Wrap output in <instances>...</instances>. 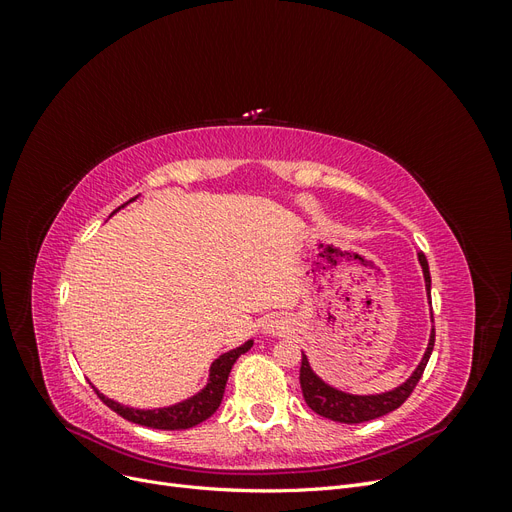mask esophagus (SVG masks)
<instances>
[{"label":"esophagus","mask_w":512,"mask_h":512,"mask_svg":"<svg viewBox=\"0 0 512 512\" xmlns=\"http://www.w3.org/2000/svg\"><path fill=\"white\" fill-rule=\"evenodd\" d=\"M265 329H267V333H277V331H282L284 327H280V324H277V322H269Z\"/></svg>","instance_id":"esophagus-1"}]
</instances>
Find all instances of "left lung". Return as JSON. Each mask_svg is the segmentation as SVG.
Instances as JSON below:
<instances>
[{"label":"left lung","mask_w":512,"mask_h":512,"mask_svg":"<svg viewBox=\"0 0 512 512\" xmlns=\"http://www.w3.org/2000/svg\"><path fill=\"white\" fill-rule=\"evenodd\" d=\"M418 262H421L423 277H425L427 301L431 303V275H429V265H427V258H425L423 252H418ZM431 322H433V312H431ZM433 342H436V329L431 327L427 350L423 354L421 363H418L416 369L410 374V378L406 382H401L399 386H395V389H391V391L374 393V395H352V393L335 389V386H331L329 382H324L316 374L312 365H309L307 354L301 352L303 361H301L299 380H301V391H303V397H305V404L324 418H331V421L348 423V425L365 423V421H371V418L389 414V412L397 410L401 404H404V401L410 397V393L414 391L416 382L421 380L429 356L433 352Z\"/></svg>","instance_id":"8db88e82"}]
</instances>
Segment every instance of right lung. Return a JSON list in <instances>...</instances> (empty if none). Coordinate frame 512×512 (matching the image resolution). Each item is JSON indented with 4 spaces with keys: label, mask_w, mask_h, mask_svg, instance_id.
<instances>
[{
    "label": "right lung",
    "mask_w": 512,
    "mask_h": 512,
    "mask_svg": "<svg viewBox=\"0 0 512 512\" xmlns=\"http://www.w3.org/2000/svg\"><path fill=\"white\" fill-rule=\"evenodd\" d=\"M138 196H134L132 200H136ZM132 200H128L126 205H130ZM126 205H121L119 209H123ZM119 209H115L111 215H115ZM254 346V339H247L245 344H241L239 348H232L224 354H220L218 359H215L209 367V378H207V384L200 389L198 393H194L192 397L183 399V401H177V404L173 406H164V408H130V406H123L119 404V401L106 397L104 393H100L96 386V393L98 397L104 401V404L115 410L119 416L126 418V421L130 423H136V425H145V427H151V429H190L198 423L207 421V418L220 408L222 404V397H224V389H226V382H228V374L232 365H235V361L239 359L241 354H245L247 350H250Z\"/></svg>",
    "instance_id": "obj_1"
}]
</instances>
